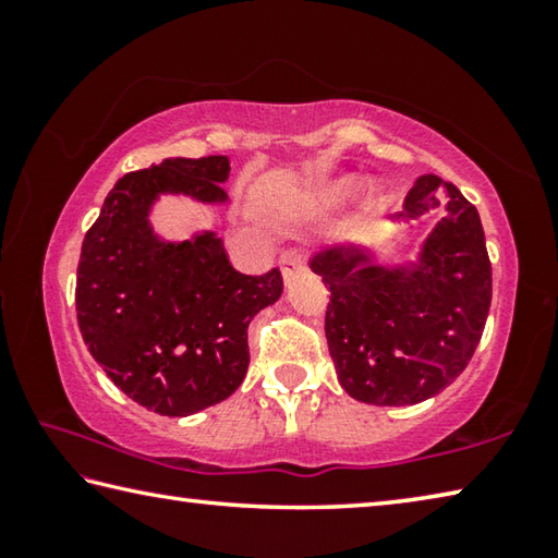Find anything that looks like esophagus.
Masks as SVG:
<instances>
[{
	"label": "esophagus",
	"mask_w": 558,
	"mask_h": 558,
	"mask_svg": "<svg viewBox=\"0 0 558 558\" xmlns=\"http://www.w3.org/2000/svg\"><path fill=\"white\" fill-rule=\"evenodd\" d=\"M280 270H282V278H286V282L295 280V276H300V272L305 270V258H302V253L295 251V248L282 251Z\"/></svg>",
	"instance_id": "1"
}]
</instances>
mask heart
<instances>
[{
  "mask_svg": "<svg viewBox=\"0 0 558 558\" xmlns=\"http://www.w3.org/2000/svg\"><path fill=\"white\" fill-rule=\"evenodd\" d=\"M349 186H352V182H339V184L332 189V194H335V196H342V194L349 192Z\"/></svg>",
  "mask_w": 558,
  "mask_h": 558,
  "instance_id": "1",
  "label": "heart"
}]
</instances>
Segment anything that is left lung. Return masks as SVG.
<instances>
[{
	"instance_id": "left-lung-1",
	"label": "left lung",
	"mask_w": 558,
	"mask_h": 558,
	"mask_svg": "<svg viewBox=\"0 0 558 558\" xmlns=\"http://www.w3.org/2000/svg\"><path fill=\"white\" fill-rule=\"evenodd\" d=\"M446 204L413 268L374 266L356 245L310 263L329 288L325 335L342 389L374 405H411L440 393L475 354L493 302V263L480 214L436 174L415 179L403 211Z\"/></svg>"
}]
</instances>
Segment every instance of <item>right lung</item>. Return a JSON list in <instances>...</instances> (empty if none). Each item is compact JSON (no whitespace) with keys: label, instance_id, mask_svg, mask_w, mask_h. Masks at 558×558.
Returning a JSON list of instances; mask_svg holds the SVG:
<instances>
[{"label":"right lung","instance_id":"obj_1","mask_svg":"<svg viewBox=\"0 0 558 558\" xmlns=\"http://www.w3.org/2000/svg\"><path fill=\"white\" fill-rule=\"evenodd\" d=\"M229 157L165 159L110 189L83 239L75 313L83 342L132 401L159 415L221 403L248 372V325L282 292L278 268L243 276L214 231L172 243L147 216L159 194L229 199Z\"/></svg>","mask_w":558,"mask_h":558}]
</instances>
